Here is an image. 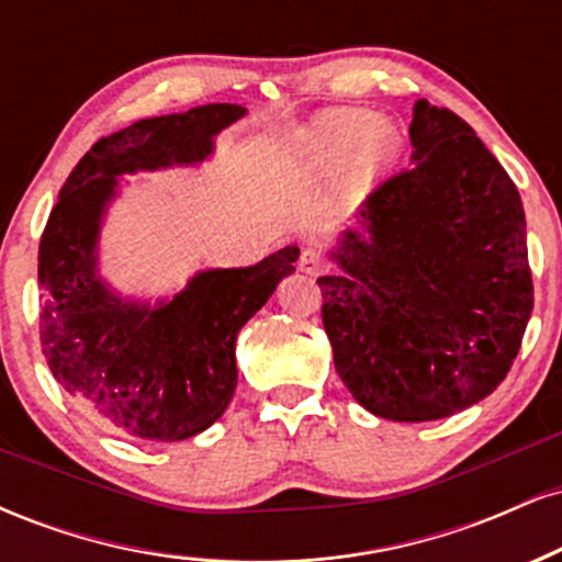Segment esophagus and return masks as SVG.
Segmentation results:
<instances>
[{
    "mask_svg": "<svg viewBox=\"0 0 562 562\" xmlns=\"http://www.w3.org/2000/svg\"><path fill=\"white\" fill-rule=\"evenodd\" d=\"M299 269L303 274H319V272H325V259H322L314 248H303L301 259H299Z\"/></svg>",
    "mask_w": 562,
    "mask_h": 562,
    "instance_id": "obj_1",
    "label": "esophagus"
}]
</instances>
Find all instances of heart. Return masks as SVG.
Returning <instances> with one entry per match:
<instances>
[{
    "label": "heart",
    "mask_w": 562,
    "mask_h": 562,
    "mask_svg": "<svg viewBox=\"0 0 562 562\" xmlns=\"http://www.w3.org/2000/svg\"><path fill=\"white\" fill-rule=\"evenodd\" d=\"M301 153L314 169L344 171L353 166L357 177H372L396 156V139L391 128L378 126L372 115L359 111H338L322 115L306 128Z\"/></svg>",
    "instance_id": "b5f03b06"
}]
</instances>
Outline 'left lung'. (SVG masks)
I'll list each match as a JSON object with an SVG mask.
<instances>
[{"label": "left lung", "instance_id": "left-lung-1", "mask_svg": "<svg viewBox=\"0 0 562 562\" xmlns=\"http://www.w3.org/2000/svg\"><path fill=\"white\" fill-rule=\"evenodd\" d=\"M412 166L362 203L319 277L335 372L372 415L441 420L486 398L533 308L513 179L447 108L417 100Z\"/></svg>", "mask_w": 562, "mask_h": 562}]
</instances>
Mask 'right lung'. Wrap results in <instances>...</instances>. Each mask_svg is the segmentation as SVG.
Listing matches in <instances>:
<instances>
[{
  "label": "right lung",
  "instance_id": "add662e5",
  "mask_svg": "<svg viewBox=\"0 0 562 562\" xmlns=\"http://www.w3.org/2000/svg\"><path fill=\"white\" fill-rule=\"evenodd\" d=\"M248 113L211 102L142 119L94 142L63 184L38 245L42 351L74 402L115 434L184 441L224 415L237 385V333L295 272L299 245L237 269H203L169 299L121 295L100 274V232L121 177L200 166Z\"/></svg>",
  "mask_w": 562,
  "mask_h": 562
}]
</instances>
